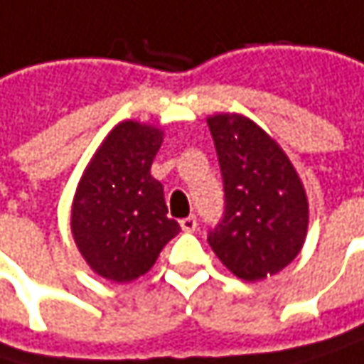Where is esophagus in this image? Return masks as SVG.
<instances>
[{
    "label": "esophagus",
    "instance_id": "obj_1",
    "mask_svg": "<svg viewBox=\"0 0 364 364\" xmlns=\"http://www.w3.org/2000/svg\"><path fill=\"white\" fill-rule=\"evenodd\" d=\"M181 229L185 233H193L198 229V220L196 216H187V218H181Z\"/></svg>",
    "mask_w": 364,
    "mask_h": 364
}]
</instances>
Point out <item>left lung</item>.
Listing matches in <instances>:
<instances>
[{"label":"left lung","mask_w":364,"mask_h":364,"mask_svg":"<svg viewBox=\"0 0 364 364\" xmlns=\"http://www.w3.org/2000/svg\"><path fill=\"white\" fill-rule=\"evenodd\" d=\"M225 187V215L208 233L240 279L277 275L304 246L309 200L279 144L242 114L208 116Z\"/></svg>","instance_id":"1"}]
</instances>
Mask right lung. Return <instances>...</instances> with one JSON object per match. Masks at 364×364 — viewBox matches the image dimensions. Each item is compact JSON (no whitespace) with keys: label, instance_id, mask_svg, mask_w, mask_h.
Here are the masks:
<instances>
[{"label":"right lung","instance_id":"1","mask_svg":"<svg viewBox=\"0 0 364 364\" xmlns=\"http://www.w3.org/2000/svg\"><path fill=\"white\" fill-rule=\"evenodd\" d=\"M162 131L122 120L87 164L73 200L70 229L87 264L104 279L146 275L179 231L166 216L162 183L149 173Z\"/></svg>","mask_w":364,"mask_h":364}]
</instances>
